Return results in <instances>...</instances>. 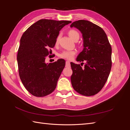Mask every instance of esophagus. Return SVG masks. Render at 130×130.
Listing matches in <instances>:
<instances>
[{"mask_svg":"<svg viewBox=\"0 0 130 130\" xmlns=\"http://www.w3.org/2000/svg\"><path fill=\"white\" fill-rule=\"evenodd\" d=\"M70 66V64L69 61H67L66 62V67H69Z\"/></svg>","mask_w":130,"mask_h":130,"instance_id":"1","label":"esophagus"}]
</instances>
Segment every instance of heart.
Wrapping results in <instances>:
<instances>
[{
  "label": "heart",
  "mask_w": 130,
  "mask_h": 130,
  "mask_svg": "<svg viewBox=\"0 0 130 130\" xmlns=\"http://www.w3.org/2000/svg\"><path fill=\"white\" fill-rule=\"evenodd\" d=\"M68 34L69 36L70 37L72 40L74 41L78 40L80 38V34L78 33L77 31L74 29H70L68 31ZM60 35H58L57 37L56 38L55 40V44L57 45L59 43V41L60 38ZM76 52L75 50H64L59 54V57L62 58L66 59L68 60H72L73 58L75 55L76 54Z\"/></svg>",
  "instance_id": "b5f03b06"
}]
</instances>
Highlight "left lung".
I'll use <instances>...</instances> for the list:
<instances>
[{"instance_id": "obj_1", "label": "left lung", "mask_w": 130, "mask_h": 130, "mask_svg": "<svg viewBox=\"0 0 130 130\" xmlns=\"http://www.w3.org/2000/svg\"><path fill=\"white\" fill-rule=\"evenodd\" d=\"M70 27H76L82 34L84 48L76 60L86 62L84 68L70 63L72 86L81 95H94L103 88L109 76L112 67L111 44L104 30L89 21L78 20Z\"/></svg>"}]
</instances>
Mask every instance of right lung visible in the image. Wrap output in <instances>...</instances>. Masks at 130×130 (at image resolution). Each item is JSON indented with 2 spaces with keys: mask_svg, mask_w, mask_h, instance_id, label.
Masks as SVG:
<instances>
[{
  "mask_svg": "<svg viewBox=\"0 0 130 130\" xmlns=\"http://www.w3.org/2000/svg\"><path fill=\"white\" fill-rule=\"evenodd\" d=\"M70 23L42 19L23 34L17 57L18 72L25 88L34 96H45L55 89L66 62L61 58L46 64L45 57L55 45L59 31Z\"/></svg>",
  "mask_w": 130,
  "mask_h": 130,
  "instance_id": "add662e5",
  "label": "right lung"
}]
</instances>
